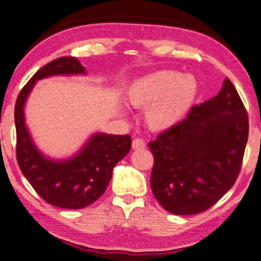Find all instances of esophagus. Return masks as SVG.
<instances>
[{"instance_id": "obj_1", "label": "esophagus", "mask_w": 261, "mask_h": 261, "mask_svg": "<svg viewBox=\"0 0 261 261\" xmlns=\"http://www.w3.org/2000/svg\"><path fill=\"white\" fill-rule=\"evenodd\" d=\"M145 140L141 138H135L134 141H132V148L135 149H141L145 148Z\"/></svg>"}]
</instances>
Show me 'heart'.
Wrapping results in <instances>:
<instances>
[{"mask_svg":"<svg viewBox=\"0 0 261 261\" xmlns=\"http://www.w3.org/2000/svg\"><path fill=\"white\" fill-rule=\"evenodd\" d=\"M197 94V82L191 75L176 70H160L140 79L127 92L136 107H148L147 123L153 129H168L178 123L192 107Z\"/></svg>","mask_w":261,"mask_h":261,"instance_id":"heart-1","label":"heart"}]
</instances>
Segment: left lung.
<instances>
[{"mask_svg": "<svg viewBox=\"0 0 261 261\" xmlns=\"http://www.w3.org/2000/svg\"><path fill=\"white\" fill-rule=\"evenodd\" d=\"M248 137V113L227 77L217 96L194 105L184 120L148 143L156 200L174 215L210 209L238 179Z\"/></svg>", "mask_w": 261, "mask_h": 261, "instance_id": "obj_1", "label": "left lung"}]
</instances>
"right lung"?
I'll list each match as a JSON object with an SVG mask.
<instances>
[{"label":"right lung","instance_id":"1","mask_svg":"<svg viewBox=\"0 0 261 261\" xmlns=\"http://www.w3.org/2000/svg\"><path fill=\"white\" fill-rule=\"evenodd\" d=\"M84 73L73 57L50 61L33 75L19 92L15 105L16 155L25 178L35 192L51 205L63 209H82L98 200L111 181L113 168L129 153V135H94L79 155L64 162L42 156L35 148L23 118V105L36 81L51 75Z\"/></svg>","mask_w":261,"mask_h":261}]
</instances>
